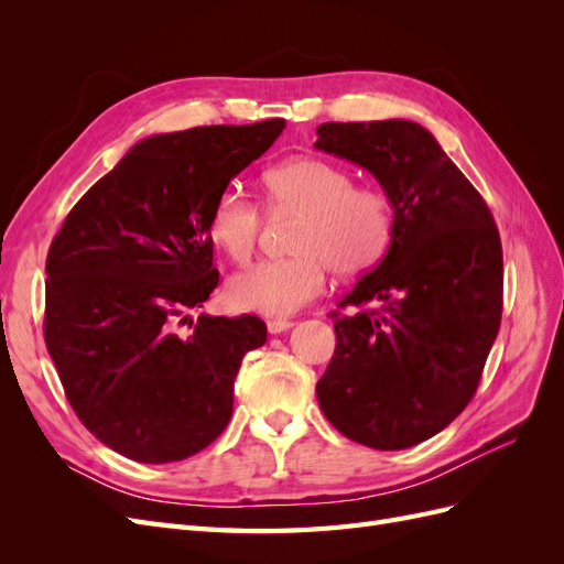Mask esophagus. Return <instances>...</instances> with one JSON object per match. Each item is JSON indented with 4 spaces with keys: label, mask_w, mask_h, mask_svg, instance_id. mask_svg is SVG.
Wrapping results in <instances>:
<instances>
[{
    "label": "esophagus",
    "mask_w": 564,
    "mask_h": 564,
    "mask_svg": "<svg viewBox=\"0 0 564 564\" xmlns=\"http://www.w3.org/2000/svg\"><path fill=\"white\" fill-rule=\"evenodd\" d=\"M294 327V322L289 319H268V332L270 334H282V332H289Z\"/></svg>",
    "instance_id": "obj_1"
}]
</instances>
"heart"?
Listing matches in <instances>:
<instances>
[{"label":"heart","instance_id":"b5f03b06","mask_svg":"<svg viewBox=\"0 0 564 564\" xmlns=\"http://www.w3.org/2000/svg\"><path fill=\"white\" fill-rule=\"evenodd\" d=\"M270 209L296 212L292 251L282 261H263L228 282L237 311L270 317L292 315L324 294L329 270L344 278L377 265L390 247L395 214L386 193L355 185L352 176L317 158H294L263 174ZM207 235L230 261L247 263L261 235V212L240 187L220 191L209 209Z\"/></svg>","mask_w":564,"mask_h":564}]
</instances>
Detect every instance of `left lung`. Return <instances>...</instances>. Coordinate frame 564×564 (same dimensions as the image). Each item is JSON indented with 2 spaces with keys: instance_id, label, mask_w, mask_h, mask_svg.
Returning <instances> with one entry per match:
<instances>
[{
  "instance_id": "left-lung-1",
  "label": "left lung",
  "mask_w": 564,
  "mask_h": 564,
  "mask_svg": "<svg viewBox=\"0 0 564 564\" xmlns=\"http://www.w3.org/2000/svg\"><path fill=\"white\" fill-rule=\"evenodd\" d=\"M315 148L367 169L395 214L381 263L340 301L357 313H332L336 350L317 402L360 445L414 447L447 429L480 383L503 308L499 230L480 193L416 122H327Z\"/></svg>"
}]
</instances>
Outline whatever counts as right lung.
Returning a JSON list of instances; mask_svg holds the SVG:
<instances>
[{"label":"right lung","mask_w":564,"mask_h":564,"mask_svg":"<svg viewBox=\"0 0 564 564\" xmlns=\"http://www.w3.org/2000/svg\"><path fill=\"white\" fill-rule=\"evenodd\" d=\"M284 119L135 143L67 214L46 256L44 340L87 431L139 464L209 447L232 416L253 315H199L218 284L209 209L280 139Z\"/></svg>","instance_id":"right-lung-1"}]
</instances>
